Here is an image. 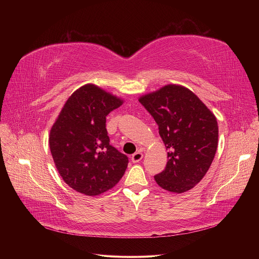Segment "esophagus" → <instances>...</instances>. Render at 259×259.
Listing matches in <instances>:
<instances>
[{
	"instance_id": "obj_1",
	"label": "esophagus",
	"mask_w": 259,
	"mask_h": 259,
	"mask_svg": "<svg viewBox=\"0 0 259 259\" xmlns=\"http://www.w3.org/2000/svg\"><path fill=\"white\" fill-rule=\"evenodd\" d=\"M143 153L142 152H140V151H138V152H135L134 154H132V156H131V159H132V161L133 162H139V161H141L142 160V158H143Z\"/></svg>"
}]
</instances>
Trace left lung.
<instances>
[{"mask_svg": "<svg viewBox=\"0 0 259 259\" xmlns=\"http://www.w3.org/2000/svg\"><path fill=\"white\" fill-rule=\"evenodd\" d=\"M158 126L168 152L165 170L154 180L159 187L183 193L208 172L219 143L214 114L196 95L181 85H167L139 99Z\"/></svg>", "mask_w": 259, "mask_h": 259, "instance_id": "8db88e82", "label": "left lung"}]
</instances>
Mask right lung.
Here are the masks:
<instances>
[{"instance_id":"add662e5","label":"right lung","mask_w":259,"mask_h":259,"mask_svg":"<svg viewBox=\"0 0 259 259\" xmlns=\"http://www.w3.org/2000/svg\"><path fill=\"white\" fill-rule=\"evenodd\" d=\"M121 104L98 86H81L67 100L50 130L54 164L63 181L81 194L108 191L127 169V155L110 145L106 129V116Z\"/></svg>"}]
</instances>
